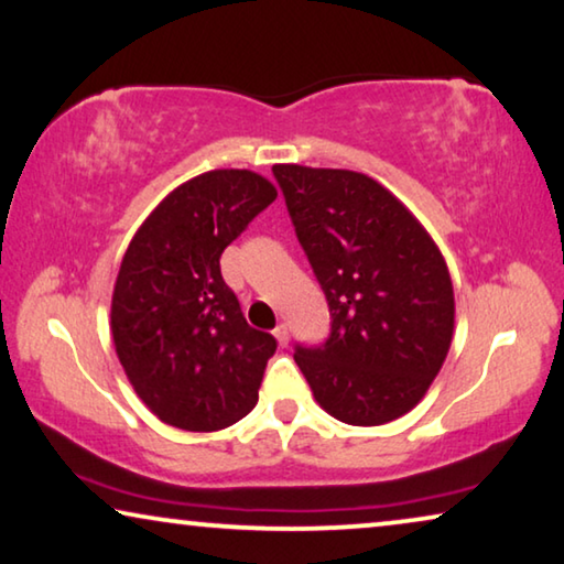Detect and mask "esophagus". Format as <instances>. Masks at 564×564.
Instances as JSON below:
<instances>
[{
    "instance_id": "esophagus-1",
    "label": "esophagus",
    "mask_w": 564,
    "mask_h": 564,
    "mask_svg": "<svg viewBox=\"0 0 564 564\" xmlns=\"http://www.w3.org/2000/svg\"><path fill=\"white\" fill-rule=\"evenodd\" d=\"M274 338H276V343H280V346H288V343H290L288 325H284V323L276 325V328H274Z\"/></svg>"
}]
</instances>
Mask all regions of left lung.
Returning a JSON list of instances; mask_svg holds the SVG:
<instances>
[{"instance_id": "1", "label": "left lung", "mask_w": 564, "mask_h": 564, "mask_svg": "<svg viewBox=\"0 0 564 564\" xmlns=\"http://www.w3.org/2000/svg\"><path fill=\"white\" fill-rule=\"evenodd\" d=\"M297 241L330 310V336L295 346L317 404L373 427L402 417L451 350L455 297L422 224L373 177L274 165Z\"/></svg>"}]
</instances>
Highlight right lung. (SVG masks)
Masks as SVG:
<instances>
[{"instance_id":"1","label":"right lung","mask_w":564,"mask_h":564,"mask_svg":"<svg viewBox=\"0 0 564 564\" xmlns=\"http://www.w3.org/2000/svg\"><path fill=\"white\" fill-rule=\"evenodd\" d=\"M274 198L251 170H210L175 187L121 259L113 346L142 402L173 427L214 432L254 410L276 340L247 323L221 254Z\"/></svg>"}]
</instances>
